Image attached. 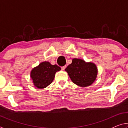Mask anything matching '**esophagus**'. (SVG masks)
Segmentation results:
<instances>
[{
	"label": "esophagus",
	"mask_w": 128,
	"mask_h": 128,
	"mask_svg": "<svg viewBox=\"0 0 128 128\" xmlns=\"http://www.w3.org/2000/svg\"><path fill=\"white\" fill-rule=\"evenodd\" d=\"M66 68V66H62V70H64Z\"/></svg>",
	"instance_id": "34e87169"
}]
</instances>
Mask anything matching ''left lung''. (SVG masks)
<instances>
[{"label":"left lung","mask_w":128,"mask_h":128,"mask_svg":"<svg viewBox=\"0 0 128 128\" xmlns=\"http://www.w3.org/2000/svg\"><path fill=\"white\" fill-rule=\"evenodd\" d=\"M65 70L73 83L82 88L92 85L98 75V68L94 62L77 58L72 59Z\"/></svg>","instance_id":"left-lung-1"}]
</instances>
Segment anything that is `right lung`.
<instances>
[{"mask_svg":"<svg viewBox=\"0 0 128 128\" xmlns=\"http://www.w3.org/2000/svg\"><path fill=\"white\" fill-rule=\"evenodd\" d=\"M60 70V67L57 65H52L48 62H43L32 69L30 78L34 86L42 89L52 82L55 73Z\"/></svg>","mask_w":128,"mask_h":128,"instance_id":"obj_1","label":"right lung"}]
</instances>
